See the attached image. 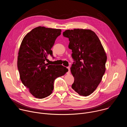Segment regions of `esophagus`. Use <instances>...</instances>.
<instances>
[{"label":"esophagus","instance_id":"esophagus-1","mask_svg":"<svg viewBox=\"0 0 127 127\" xmlns=\"http://www.w3.org/2000/svg\"><path fill=\"white\" fill-rule=\"evenodd\" d=\"M67 68L68 69V72H67V74H69L70 73V67H67Z\"/></svg>","mask_w":127,"mask_h":127}]
</instances>
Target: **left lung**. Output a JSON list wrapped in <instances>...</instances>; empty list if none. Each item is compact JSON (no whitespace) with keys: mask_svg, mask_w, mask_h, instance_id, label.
<instances>
[{"mask_svg":"<svg viewBox=\"0 0 127 127\" xmlns=\"http://www.w3.org/2000/svg\"><path fill=\"white\" fill-rule=\"evenodd\" d=\"M63 34L69 38L68 47L76 61L70 68L74 78L71 87L80 95L88 96L96 89L105 73L106 53L98 37L92 30H68Z\"/></svg>","mask_w":127,"mask_h":127,"instance_id":"obj_1","label":"left lung"}]
</instances>
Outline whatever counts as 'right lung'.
Listing matches in <instances>:
<instances>
[{"instance_id": "right-lung-1", "label": "right lung", "mask_w": 127, "mask_h": 127, "mask_svg": "<svg viewBox=\"0 0 127 127\" xmlns=\"http://www.w3.org/2000/svg\"><path fill=\"white\" fill-rule=\"evenodd\" d=\"M61 29L39 26L24 37L18 53L17 68L20 79L35 98H44L53 92L55 79L66 74L68 69L62 65L45 63L52 56L51 48Z\"/></svg>"}]
</instances>
